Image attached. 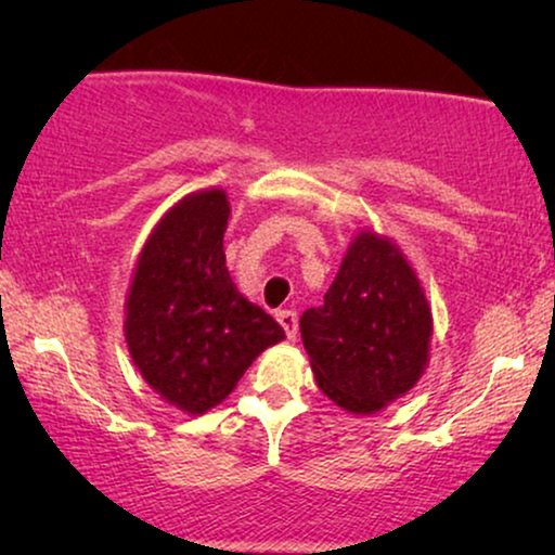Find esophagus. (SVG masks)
Here are the masks:
<instances>
[{"label": "esophagus", "instance_id": "34e87169", "mask_svg": "<svg viewBox=\"0 0 555 555\" xmlns=\"http://www.w3.org/2000/svg\"><path fill=\"white\" fill-rule=\"evenodd\" d=\"M275 318H278V323L285 328L287 338L298 336V315H295V310H278Z\"/></svg>", "mask_w": 555, "mask_h": 555}]
</instances>
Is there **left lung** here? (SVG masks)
Segmentation results:
<instances>
[{
	"instance_id": "8db88e82",
	"label": "left lung",
	"mask_w": 555,
	"mask_h": 555,
	"mask_svg": "<svg viewBox=\"0 0 555 555\" xmlns=\"http://www.w3.org/2000/svg\"><path fill=\"white\" fill-rule=\"evenodd\" d=\"M300 336L325 397L346 412L374 414L420 382L431 310L404 255L361 232L323 306L300 315Z\"/></svg>"
}]
</instances>
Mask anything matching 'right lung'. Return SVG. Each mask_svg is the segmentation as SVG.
I'll list each match as a JSON object with an SVG mask.
<instances>
[{
    "label": "right lung",
    "mask_w": 555,
    "mask_h": 555,
    "mask_svg": "<svg viewBox=\"0 0 555 555\" xmlns=\"http://www.w3.org/2000/svg\"><path fill=\"white\" fill-rule=\"evenodd\" d=\"M230 202L222 189L181 199L156 224L126 302V344L151 389L181 412L230 397L257 356L285 338L224 264Z\"/></svg>",
    "instance_id": "add662e5"
}]
</instances>
